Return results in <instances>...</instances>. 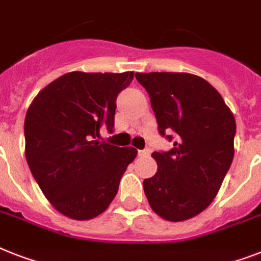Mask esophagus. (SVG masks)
I'll use <instances>...</instances> for the list:
<instances>
[{
	"instance_id": "esophagus-1",
	"label": "esophagus",
	"mask_w": 261,
	"mask_h": 261,
	"mask_svg": "<svg viewBox=\"0 0 261 261\" xmlns=\"http://www.w3.org/2000/svg\"><path fill=\"white\" fill-rule=\"evenodd\" d=\"M150 153V150L148 149V148H145V149H141L139 150V154L140 156H148V154Z\"/></svg>"
}]
</instances>
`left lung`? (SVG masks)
Segmentation results:
<instances>
[{
  "label": "left lung",
  "mask_w": 261,
  "mask_h": 261,
  "mask_svg": "<svg viewBox=\"0 0 261 261\" xmlns=\"http://www.w3.org/2000/svg\"><path fill=\"white\" fill-rule=\"evenodd\" d=\"M136 79L149 94L159 133L173 143L168 152L152 153L157 172L144 180V192L159 216L188 220L212 203L231 167L234 117L199 76L152 72L136 73Z\"/></svg>",
  "instance_id": "obj_1"
}]
</instances>
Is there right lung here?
Returning <instances> with one entry per match:
<instances>
[{
  "mask_svg": "<svg viewBox=\"0 0 261 261\" xmlns=\"http://www.w3.org/2000/svg\"><path fill=\"white\" fill-rule=\"evenodd\" d=\"M133 72H70L41 90L25 117V156L45 197L58 212L89 220L117 195L137 150L97 141L113 132L116 98Z\"/></svg>",
  "mask_w": 261,
  "mask_h": 261,
  "instance_id": "add662e5",
  "label": "right lung"
}]
</instances>
